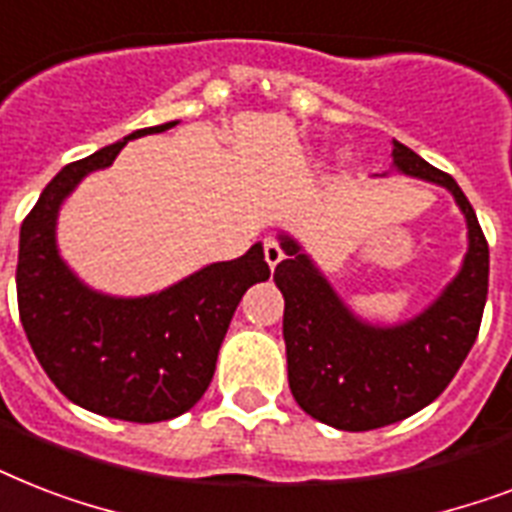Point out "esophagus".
Listing matches in <instances>:
<instances>
[{"label": "esophagus", "instance_id": "esophagus-1", "mask_svg": "<svg viewBox=\"0 0 512 512\" xmlns=\"http://www.w3.org/2000/svg\"><path fill=\"white\" fill-rule=\"evenodd\" d=\"M263 255H265V263L271 265V268H276V265L284 260V249H281V244L276 239H265L263 241Z\"/></svg>", "mask_w": 512, "mask_h": 512}]
</instances>
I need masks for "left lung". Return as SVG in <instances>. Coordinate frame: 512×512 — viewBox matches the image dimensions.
Here are the masks:
<instances>
[{
    "label": "left lung",
    "instance_id": "1",
    "mask_svg": "<svg viewBox=\"0 0 512 512\" xmlns=\"http://www.w3.org/2000/svg\"><path fill=\"white\" fill-rule=\"evenodd\" d=\"M393 162L404 175L449 188L468 220L465 265L428 311L401 327H369L287 236L289 257L273 271L284 295L292 396L319 422L353 433L404 420L444 393L476 342L489 292V244L460 185L398 140Z\"/></svg>",
    "mask_w": 512,
    "mask_h": 512
}]
</instances>
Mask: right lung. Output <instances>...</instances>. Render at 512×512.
Listing matches in <instances>:
<instances>
[{"mask_svg": "<svg viewBox=\"0 0 512 512\" xmlns=\"http://www.w3.org/2000/svg\"><path fill=\"white\" fill-rule=\"evenodd\" d=\"M66 164L20 225L18 311L55 388L74 404L127 422H162L188 412L209 388L233 311L252 284L271 276L263 247L201 268L175 287L116 300L79 284L55 249L60 201L87 172L114 162L127 140Z\"/></svg>", "mask_w": 512, "mask_h": 512, "instance_id": "obj_1", "label": "right lung"}]
</instances>
